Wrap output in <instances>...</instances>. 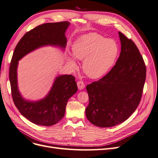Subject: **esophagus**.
Segmentation results:
<instances>
[{
  "mask_svg": "<svg viewBox=\"0 0 158 158\" xmlns=\"http://www.w3.org/2000/svg\"><path fill=\"white\" fill-rule=\"evenodd\" d=\"M77 85H78V89H79L80 90L83 89L85 87V84H84L83 81H78V82H77Z\"/></svg>",
  "mask_w": 158,
  "mask_h": 158,
  "instance_id": "obj_1",
  "label": "esophagus"
}]
</instances>
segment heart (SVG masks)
<instances>
[{
  "mask_svg": "<svg viewBox=\"0 0 158 158\" xmlns=\"http://www.w3.org/2000/svg\"><path fill=\"white\" fill-rule=\"evenodd\" d=\"M72 49L76 59L84 60L81 66L83 71L93 79L102 77L110 70L119 51L115 40L106 39L96 33L81 36L75 42ZM68 62L71 67H77L73 58H69Z\"/></svg>",
  "mask_w": 158,
  "mask_h": 158,
  "instance_id": "obj_1",
  "label": "heart"
}]
</instances>
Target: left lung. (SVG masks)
<instances>
[{"instance_id":"1","label":"left lung","mask_w":158,"mask_h":158,"mask_svg":"<svg viewBox=\"0 0 158 158\" xmlns=\"http://www.w3.org/2000/svg\"><path fill=\"white\" fill-rule=\"evenodd\" d=\"M118 34L121 52L115 65L86 86V117L98 127H114L130 117L139 104L146 79V65L136 45L121 31Z\"/></svg>"}]
</instances>
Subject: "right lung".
Here are the masks:
<instances>
[{"mask_svg": "<svg viewBox=\"0 0 158 158\" xmlns=\"http://www.w3.org/2000/svg\"><path fill=\"white\" fill-rule=\"evenodd\" d=\"M70 24L67 21L42 24L25 34L16 45L10 66L9 78L14 102L21 115L37 125L50 127L64 117L69 98L78 87L74 76L61 75L56 78L47 96L37 102L24 100L19 92L17 81L18 61L40 47L51 45L65 48V32Z\"/></svg>", "mask_w": 158, "mask_h": 158, "instance_id": "obj_1", "label": "right lung"}]
</instances>
